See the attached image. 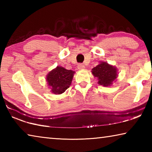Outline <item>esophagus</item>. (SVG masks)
Returning a JSON list of instances; mask_svg holds the SVG:
<instances>
[{"instance_id": "34e87169", "label": "esophagus", "mask_w": 152, "mask_h": 152, "mask_svg": "<svg viewBox=\"0 0 152 152\" xmlns=\"http://www.w3.org/2000/svg\"><path fill=\"white\" fill-rule=\"evenodd\" d=\"M78 68L79 70H84V69L85 68V66H84V65H83V64H80L78 65Z\"/></svg>"}]
</instances>
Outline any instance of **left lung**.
<instances>
[{"label": "left lung", "mask_w": 152, "mask_h": 152, "mask_svg": "<svg viewBox=\"0 0 152 152\" xmlns=\"http://www.w3.org/2000/svg\"><path fill=\"white\" fill-rule=\"evenodd\" d=\"M117 72L116 67L102 61L92 69V74L97 78L98 84L104 87L113 85L118 76Z\"/></svg>", "instance_id": "left-lung-1"}]
</instances>
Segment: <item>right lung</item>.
<instances>
[{"label":"right lung","mask_w":152,"mask_h":152,"mask_svg":"<svg viewBox=\"0 0 152 152\" xmlns=\"http://www.w3.org/2000/svg\"><path fill=\"white\" fill-rule=\"evenodd\" d=\"M75 72L67 70L58 66L46 76V81L51 88V92L54 94L64 93L71 85Z\"/></svg>","instance_id":"add662e5"}]
</instances>
